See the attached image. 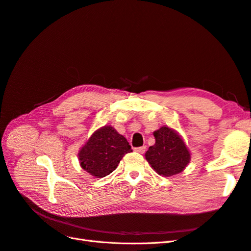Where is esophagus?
<instances>
[{"instance_id":"1","label":"esophagus","mask_w":251,"mask_h":251,"mask_svg":"<svg viewBox=\"0 0 251 251\" xmlns=\"http://www.w3.org/2000/svg\"><path fill=\"white\" fill-rule=\"evenodd\" d=\"M146 150H147L146 147H140V148H136L135 151H136V153H138V154H143L144 151H146Z\"/></svg>"}]
</instances>
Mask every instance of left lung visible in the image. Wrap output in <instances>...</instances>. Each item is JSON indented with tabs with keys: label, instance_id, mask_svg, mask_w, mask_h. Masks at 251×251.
I'll return each instance as SVG.
<instances>
[{
	"label": "left lung",
	"instance_id": "left-lung-1",
	"mask_svg": "<svg viewBox=\"0 0 251 251\" xmlns=\"http://www.w3.org/2000/svg\"><path fill=\"white\" fill-rule=\"evenodd\" d=\"M153 134L156 142L144 155L151 169L163 177L183 172L191 161V151L182 136L168 126H162Z\"/></svg>",
	"mask_w": 251,
	"mask_h": 251
}]
</instances>
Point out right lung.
<instances>
[{"label": "right lung", "instance_id": "1", "mask_svg": "<svg viewBox=\"0 0 251 251\" xmlns=\"http://www.w3.org/2000/svg\"><path fill=\"white\" fill-rule=\"evenodd\" d=\"M131 151L125 136L113 126H104L90 136L77 155L83 171L95 178H102L115 171L123 157Z\"/></svg>", "mask_w": 251, "mask_h": 251}]
</instances>
